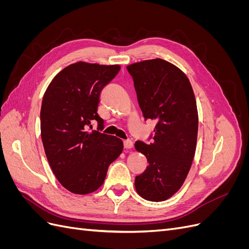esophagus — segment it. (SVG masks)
I'll use <instances>...</instances> for the list:
<instances>
[{
  "label": "esophagus",
  "instance_id": "1",
  "mask_svg": "<svg viewBox=\"0 0 249 249\" xmlns=\"http://www.w3.org/2000/svg\"><path fill=\"white\" fill-rule=\"evenodd\" d=\"M124 148L125 149H130V148H132L133 147V141L132 140H125V141H124Z\"/></svg>",
  "mask_w": 249,
  "mask_h": 249
}]
</instances>
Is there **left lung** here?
<instances>
[{
    "label": "left lung",
    "mask_w": 249,
    "mask_h": 249,
    "mask_svg": "<svg viewBox=\"0 0 249 249\" xmlns=\"http://www.w3.org/2000/svg\"><path fill=\"white\" fill-rule=\"evenodd\" d=\"M126 69L143 117L157 122L148 143H135L148 162L144 172L135 178V187L143 198L162 201L182 187L190 170L198 131L196 101L186 74L163 59Z\"/></svg>",
    "instance_id": "obj_1"
}]
</instances>
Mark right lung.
I'll list each match as a JSON object with an SVG mask.
<instances>
[{
  "label": "right lung",
  "instance_id": "obj_1",
  "mask_svg": "<svg viewBox=\"0 0 249 249\" xmlns=\"http://www.w3.org/2000/svg\"><path fill=\"white\" fill-rule=\"evenodd\" d=\"M119 65L78 62L53 79L43 95L40 130L50 166L65 189L91 193L103 185L109 165L124 149L119 138L101 133L97 114L101 92L115 78ZM98 123L92 130L91 123Z\"/></svg>",
  "mask_w": 249,
  "mask_h": 249
}]
</instances>
